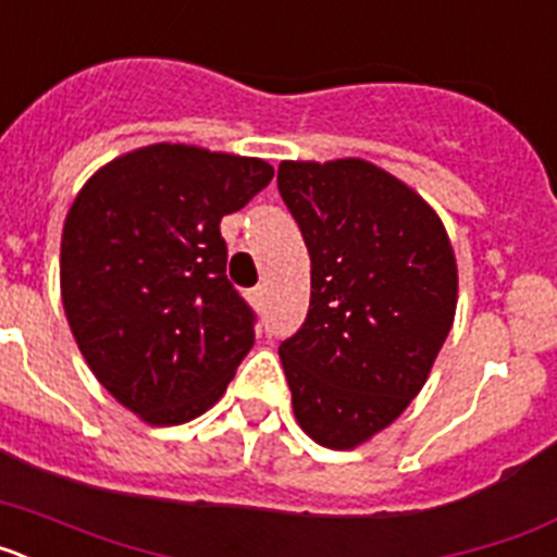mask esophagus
Wrapping results in <instances>:
<instances>
[{"instance_id":"34e87169","label":"esophagus","mask_w":557,"mask_h":557,"mask_svg":"<svg viewBox=\"0 0 557 557\" xmlns=\"http://www.w3.org/2000/svg\"><path fill=\"white\" fill-rule=\"evenodd\" d=\"M248 298H250V304H256V307H259V304L264 301V287H262V284H259V287H253V289H250V293H248Z\"/></svg>"}]
</instances>
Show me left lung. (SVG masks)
Instances as JSON below:
<instances>
[{
	"label": "left lung",
	"instance_id": "1",
	"mask_svg": "<svg viewBox=\"0 0 557 557\" xmlns=\"http://www.w3.org/2000/svg\"><path fill=\"white\" fill-rule=\"evenodd\" d=\"M278 191L312 259L307 321L278 346L295 418L354 449L424 387L455 321V250L435 211L368 161H282Z\"/></svg>",
	"mask_w": 557,
	"mask_h": 557
}]
</instances>
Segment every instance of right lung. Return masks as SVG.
I'll return each instance as SVG.
<instances>
[{
    "mask_svg": "<svg viewBox=\"0 0 557 557\" xmlns=\"http://www.w3.org/2000/svg\"><path fill=\"white\" fill-rule=\"evenodd\" d=\"M273 178L262 159L150 145L88 178L63 223L61 295L102 387L147 424L209 410L253 346L220 220Z\"/></svg>",
    "mask_w": 557,
    "mask_h": 557,
    "instance_id": "right-lung-1",
    "label": "right lung"
}]
</instances>
